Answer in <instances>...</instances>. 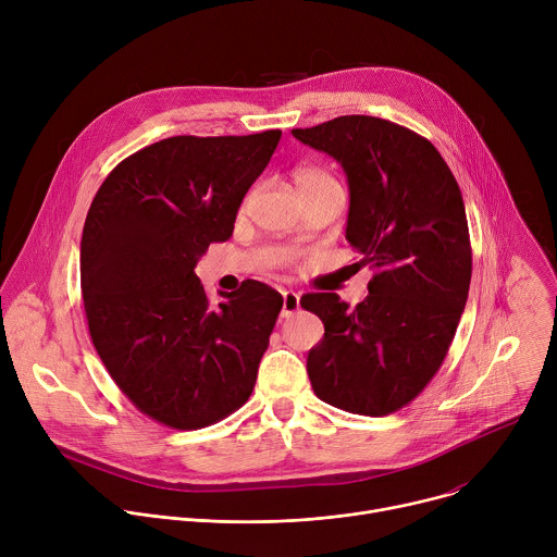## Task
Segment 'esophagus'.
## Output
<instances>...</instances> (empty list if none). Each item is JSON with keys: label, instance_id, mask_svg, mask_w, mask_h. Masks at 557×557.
Segmentation results:
<instances>
[{"label": "esophagus", "instance_id": "obj_1", "mask_svg": "<svg viewBox=\"0 0 557 557\" xmlns=\"http://www.w3.org/2000/svg\"><path fill=\"white\" fill-rule=\"evenodd\" d=\"M299 310V295L293 290H286L282 295V317H290Z\"/></svg>", "mask_w": 557, "mask_h": 557}]
</instances>
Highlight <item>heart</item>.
Returning a JSON list of instances; mask_svg holds the SVG:
<instances>
[{"instance_id":"heart-1","label":"heart","mask_w":557,"mask_h":557,"mask_svg":"<svg viewBox=\"0 0 557 557\" xmlns=\"http://www.w3.org/2000/svg\"><path fill=\"white\" fill-rule=\"evenodd\" d=\"M293 183H295V189L301 196V200L312 196V194H320V191L339 187L337 178L331 172L322 170V168H299V170H295Z\"/></svg>"}]
</instances>
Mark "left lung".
I'll list each match as a JSON object with an SVG mask.
<instances>
[{"label":"left lung","mask_w":557,"mask_h":557,"mask_svg":"<svg viewBox=\"0 0 557 557\" xmlns=\"http://www.w3.org/2000/svg\"><path fill=\"white\" fill-rule=\"evenodd\" d=\"M344 168L346 240L370 264L368 297L308 293L301 308L324 322L306 370L322 401L366 417L408 406L438 372L467 304L471 247L462 196L438 149L376 116H337L293 129Z\"/></svg>","instance_id":"1"}]
</instances>
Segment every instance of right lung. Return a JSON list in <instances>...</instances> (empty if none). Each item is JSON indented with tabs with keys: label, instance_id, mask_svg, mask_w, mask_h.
I'll return each mask as SVG.
<instances>
[{
	"label": "right lung",
	"instance_id": "obj_1",
	"mask_svg": "<svg viewBox=\"0 0 557 557\" xmlns=\"http://www.w3.org/2000/svg\"><path fill=\"white\" fill-rule=\"evenodd\" d=\"M282 132L172 136L125 158L99 187L82 237L92 344L149 419L200 430L243 408L282 295L247 280L213 306L196 275L269 165Z\"/></svg>",
	"mask_w": 557,
	"mask_h": 557
}]
</instances>
